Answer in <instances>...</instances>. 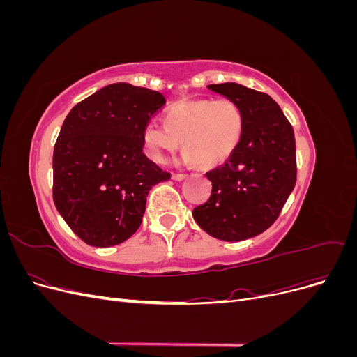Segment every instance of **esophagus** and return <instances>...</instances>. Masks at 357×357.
Returning <instances> with one entry per match:
<instances>
[{
  "label": "esophagus",
  "mask_w": 357,
  "mask_h": 357,
  "mask_svg": "<svg viewBox=\"0 0 357 357\" xmlns=\"http://www.w3.org/2000/svg\"><path fill=\"white\" fill-rule=\"evenodd\" d=\"M172 180H176V181H181V180H185L186 178V174H181V172H172Z\"/></svg>",
  "instance_id": "esophagus-1"
}]
</instances>
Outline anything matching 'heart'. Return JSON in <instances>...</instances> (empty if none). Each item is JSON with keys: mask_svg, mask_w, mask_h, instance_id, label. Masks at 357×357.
<instances>
[{"mask_svg": "<svg viewBox=\"0 0 357 357\" xmlns=\"http://www.w3.org/2000/svg\"><path fill=\"white\" fill-rule=\"evenodd\" d=\"M243 123L240 107L231 100H181L165 112V126L150 122L143 128V147L150 159L164 162L181 142L185 160L211 168L238 147Z\"/></svg>", "mask_w": 357, "mask_h": 357, "instance_id": "1", "label": "heart"}]
</instances>
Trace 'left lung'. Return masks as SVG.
Segmentation results:
<instances>
[{
	"label": "left lung",
	"instance_id": "8db88e82",
	"mask_svg": "<svg viewBox=\"0 0 357 357\" xmlns=\"http://www.w3.org/2000/svg\"><path fill=\"white\" fill-rule=\"evenodd\" d=\"M207 88L243 113V135L225 165L207 172L210 199L193 210L195 222L222 241H243L266 231L296 183L294 128L271 96L238 83Z\"/></svg>",
	"mask_w": 357,
	"mask_h": 357
}]
</instances>
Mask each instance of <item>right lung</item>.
<instances>
[{"mask_svg": "<svg viewBox=\"0 0 357 357\" xmlns=\"http://www.w3.org/2000/svg\"><path fill=\"white\" fill-rule=\"evenodd\" d=\"M165 96L113 83L74 105L53 150V201L86 244L126 241L143 222L149 190L171 174L143 153V128Z\"/></svg>", "mask_w": 357, "mask_h": 357, "instance_id": "1", "label": "right lung"}]
</instances>
